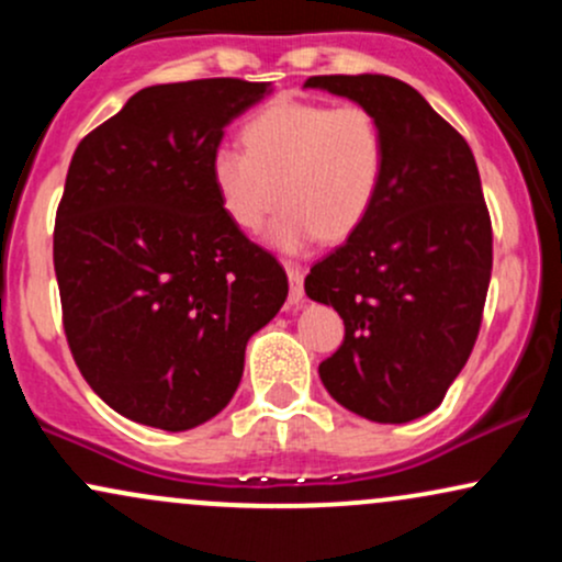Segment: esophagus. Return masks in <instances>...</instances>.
<instances>
[{
	"label": "esophagus",
	"mask_w": 562,
	"mask_h": 562,
	"mask_svg": "<svg viewBox=\"0 0 562 562\" xmlns=\"http://www.w3.org/2000/svg\"><path fill=\"white\" fill-rule=\"evenodd\" d=\"M285 272H288V280H290L288 303H290V306H299V303L303 301V269L295 267V263H288Z\"/></svg>",
	"instance_id": "34e87169"
}]
</instances>
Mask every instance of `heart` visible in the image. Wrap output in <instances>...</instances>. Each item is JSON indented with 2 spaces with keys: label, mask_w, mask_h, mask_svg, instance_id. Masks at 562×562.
Masks as SVG:
<instances>
[{
  "label": "heart",
  "mask_w": 562,
  "mask_h": 562,
  "mask_svg": "<svg viewBox=\"0 0 562 562\" xmlns=\"http://www.w3.org/2000/svg\"><path fill=\"white\" fill-rule=\"evenodd\" d=\"M243 146L211 150L209 173L224 214L243 232L269 229L282 254L348 240L370 216L385 173V134L362 105L277 100L250 115Z\"/></svg>",
  "instance_id": "obj_1"
}]
</instances>
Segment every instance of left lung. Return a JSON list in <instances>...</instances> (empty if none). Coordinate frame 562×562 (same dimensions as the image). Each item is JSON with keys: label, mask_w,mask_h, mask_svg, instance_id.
<instances>
[{"label": "left lung", "mask_w": 562, "mask_h": 562, "mask_svg": "<svg viewBox=\"0 0 562 562\" xmlns=\"http://www.w3.org/2000/svg\"><path fill=\"white\" fill-rule=\"evenodd\" d=\"M385 134V173L367 222L308 272L306 295L344 317L319 364L340 406L372 423L434 412L465 367L492 280V222L468 142L409 83L380 74L312 76Z\"/></svg>", "instance_id": "1"}]
</instances>
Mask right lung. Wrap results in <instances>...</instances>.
I'll list each match as a JSON object with an SVG mask.
<instances>
[{
	"instance_id": "1",
	"label": "right lung",
	"mask_w": 562,
	"mask_h": 562,
	"mask_svg": "<svg viewBox=\"0 0 562 562\" xmlns=\"http://www.w3.org/2000/svg\"><path fill=\"white\" fill-rule=\"evenodd\" d=\"M272 83L200 79L128 97L70 158L55 222L63 325L111 409L190 430L235 396L285 269L224 214L209 158Z\"/></svg>"
}]
</instances>
